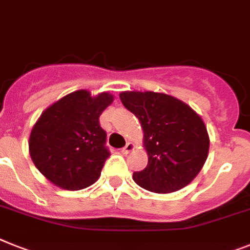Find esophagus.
<instances>
[{
	"label": "esophagus",
	"instance_id": "1",
	"mask_svg": "<svg viewBox=\"0 0 250 250\" xmlns=\"http://www.w3.org/2000/svg\"><path fill=\"white\" fill-rule=\"evenodd\" d=\"M134 149V144L133 143H126V146L121 149V152H123V154H129L131 150Z\"/></svg>",
	"mask_w": 250,
	"mask_h": 250
}]
</instances>
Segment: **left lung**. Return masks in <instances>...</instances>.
<instances>
[{"label":"left lung","instance_id":"1","mask_svg":"<svg viewBox=\"0 0 250 250\" xmlns=\"http://www.w3.org/2000/svg\"><path fill=\"white\" fill-rule=\"evenodd\" d=\"M120 100L139 119L148 153L147 167L134 172V181L153 193L187 187L208 156L209 138L201 116L164 93L123 92Z\"/></svg>","mask_w":250,"mask_h":250}]
</instances>
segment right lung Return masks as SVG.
Listing matches in <instances>:
<instances>
[{
    "label": "right lung",
    "mask_w": 250,
    "mask_h": 250,
    "mask_svg": "<svg viewBox=\"0 0 250 250\" xmlns=\"http://www.w3.org/2000/svg\"><path fill=\"white\" fill-rule=\"evenodd\" d=\"M113 97L88 90L70 93L41 115L29 138L36 167L49 181L67 190H80L98 180L110 157L107 134L100 116Z\"/></svg>",
    "instance_id": "obj_1"
}]
</instances>
